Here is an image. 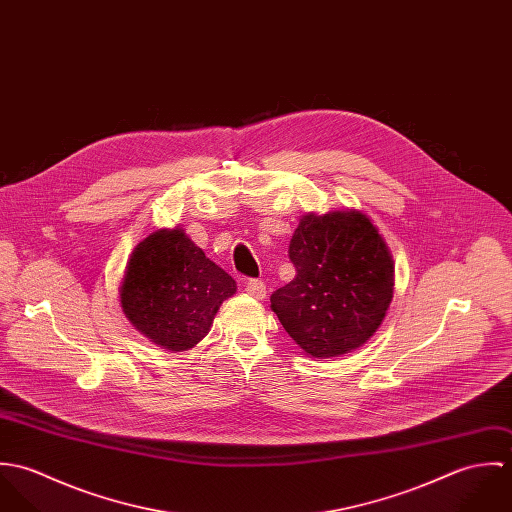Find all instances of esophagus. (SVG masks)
<instances>
[{"instance_id": "1", "label": "esophagus", "mask_w": 512, "mask_h": 512, "mask_svg": "<svg viewBox=\"0 0 512 512\" xmlns=\"http://www.w3.org/2000/svg\"><path fill=\"white\" fill-rule=\"evenodd\" d=\"M244 290H246L248 295H252L256 299H264L266 297V284L262 280H250Z\"/></svg>"}]
</instances>
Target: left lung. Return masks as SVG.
Here are the masks:
<instances>
[{"label": "left lung", "instance_id": "1", "mask_svg": "<svg viewBox=\"0 0 512 512\" xmlns=\"http://www.w3.org/2000/svg\"><path fill=\"white\" fill-rule=\"evenodd\" d=\"M288 254L295 278L270 297L288 335L315 359L363 347L394 292V262L378 228L353 209L307 213Z\"/></svg>", "mask_w": 512, "mask_h": 512}]
</instances>
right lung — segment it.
<instances>
[{
  "label": "right lung",
  "instance_id": "right-lung-1",
  "mask_svg": "<svg viewBox=\"0 0 512 512\" xmlns=\"http://www.w3.org/2000/svg\"><path fill=\"white\" fill-rule=\"evenodd\" d=\"M236 282L177 226L142 240L126 266L120 303L130 323L167 351L193 349Z\"/></svg>",
  "mask_w": 512,
  "mask_h": 512
}]
</instances>
